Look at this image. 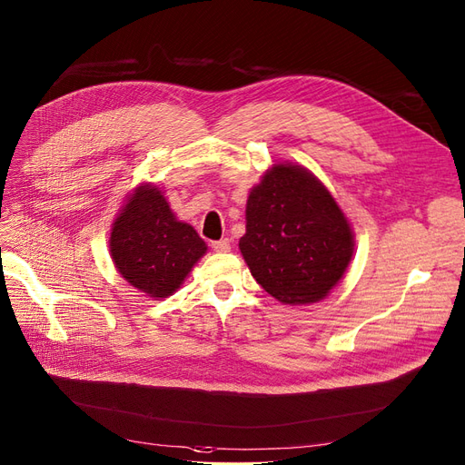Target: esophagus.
<instances>
[{
    "instance_id": "obj_1",
    "label": "esophagus",
    "mask_w": 465,
    "mask_h": 465,
    "mask_svg": "<svg viewBox=\"0 0 465 465\" xmlns=\"http://www.w3.org/2000/svg\"><path fill=\"white\" fill-rule=\"evenodd\" d=\"M211 247H213V251H216V252H228V251L232 249V243H230L228 237H224V239H220V241H214V243H213Z\"/></svg>"
}]
</instances>
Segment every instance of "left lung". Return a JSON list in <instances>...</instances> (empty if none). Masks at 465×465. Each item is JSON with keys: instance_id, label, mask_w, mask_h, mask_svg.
<instances>
[{"instance_id": "obj_1", "label": "left lung", "mask_w": 465, "mask_h": 465, "mask_svg": "<svg viewBox=\"0 0 465 465\" xmlns=\"http://www.w3.org/2000/svg\"><path fill=\"white\" fill-rule=\"evenodd\" d=\"M239 249L258 285L282 304H312L336 285L353 254L344 213L298 165H273L247 199Z\"/></svg>"}]
</instances>
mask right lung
<instances>
[{"mask_svg":"<svg viewBox=\"0 0 465 465\" xmlns=\"http://www.w3.org/2000/svg\"><path fill=\"white\" fill-rule=\"evenodd\" d=\"M110 252L117 272L152 298H167L207 252L205 241L176 220L155 186H140L114 222Z\"/></svg>","mask_w":465,"mask_h":465,"instance_id":"obj_1","label":"right lung"}]
</instances>
